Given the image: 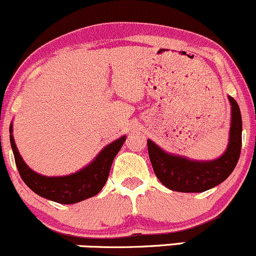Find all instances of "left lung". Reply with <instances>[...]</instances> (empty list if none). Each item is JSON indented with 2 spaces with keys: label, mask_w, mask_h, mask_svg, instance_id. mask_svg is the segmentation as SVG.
Returning a JSON list of instances; mask_svg holds the SVG:
<instances>
[{
  "label": "left lung",
  "mask_w": 256,
  "mask_h": 256,
  "mask_svg": "<svg viewBox=\"0 0 256 256\" xmlns=\"http://www.w3.org/2000/svg\"><path fill=\"white\" fill-rule=\"evenodd\" d=\"M232 106L230 142L227 150L212 162H196L165 153L150 140L147 141L148 154L159 181L176 192H204L224 182L234 170L242 148V115L240 106L228 97Z\"/></svg>",
  "instance_id": "left-lung-1"
}]
</instances>
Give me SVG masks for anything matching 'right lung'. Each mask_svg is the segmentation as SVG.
<instances>
[{"label":"right lung","instance_id":"add662e5","mask_svg":"<svg viewBox=\"0 0 256 256\" xmlns=\"http://www.w3.org/2000/svg\"><path fill=\"white\" fill-rule=\"evenodd\" d=\"M10 132L16 169L25 184L36 194L60 204L78 203L100 193L108 180L112 162L125 142V136H122L108 144L91 164L78 172L60 178H47L34 172L25 164L14 143L12 125Z\"/></svg>","mask_w":256,"mask_h":256}]
</instances>
